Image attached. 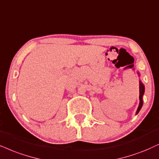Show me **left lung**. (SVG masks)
Segmentation results:
<instances>
[{"instance_id":"1","label":"left lung","mask_w":159,"mask_h":159,"mask_svg":"<svg viewBox=\"0 0 159 159\" xmlns=\"http://www.w3.org/2000/svg\"><path fill=\"white\" fill-rule=\"evenodd\" d=\"M144 92V86L143 84H142V82H139V100H140V103L139 106L137 111H136V114H138L139 112L140 109H141L142 107V105H143V101H142V96H143Z\"/></svg>"}]
</instances>
